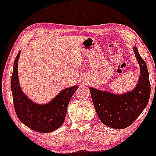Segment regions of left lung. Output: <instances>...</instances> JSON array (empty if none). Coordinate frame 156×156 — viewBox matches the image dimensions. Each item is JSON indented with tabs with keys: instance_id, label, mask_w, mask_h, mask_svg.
Instances as JSON below:
<instances>
[{
	"instance_id": "8db88e82",
	"label": "left lung",
	"mask_w": 156,
	"mask_h": 156,
	"mask_svg": "<svg viewBox=\"0 0 156 156\" xmlns=\"http://www.w3.org/2000/svg\"><path fill=\"white\" fill-rule=\"evenodd\" d=\"M133 51L140 66V77L132 91L116 95L90 87L93 103L103 124L115 129L129 127L147 105L150 96L148 70L136 47Z\"/></svg>"
}]
</instances>
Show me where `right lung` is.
Instances as JSON below:
<instances>
[{
  "instance_id": "add662e5",
  "label": "right lung",
  "mask_w": 156,
  "mask_h": 156,
  "mask_svg": "<svg viewBox=\"0 0 156 156\" xmlns=\"http://www.w3.org/2000/svg\"><path fill=\"white\" fill-rule=\"evenodd\" d=\"M20 51L14 62L11 89L15 111L22 123L39 133H51L63 124L69 103L77 86L64 89L48 104L37 105L31 101L20 89L17 62Z\"/></svg>"
}]
</instances>
